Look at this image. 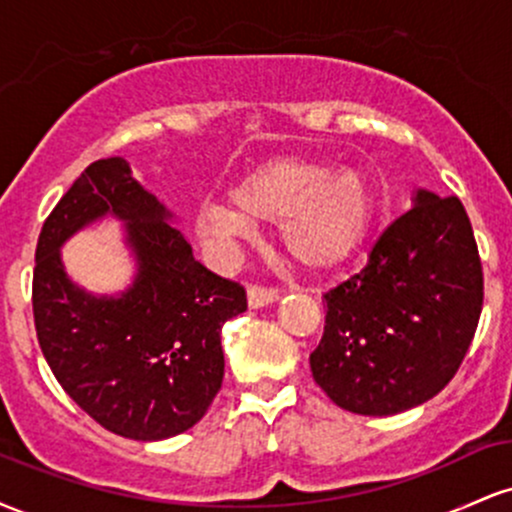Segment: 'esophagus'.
Listing matches in <instances>:
<instances>
[{
    "label": "esophagus",
    "mask_w": 512,
    "mask_h": 512,
    "mask_svg": "<svg viewBox=\"0 0 512 512\" xmlns=\"http://www.w3.org/2000/svg\"><path fill=\"white\" fill-rule=\"evenodd\" d=\"M274 301H279V289H267V286H250L248 289L250 308H264Z\"/></svg>",
    "instance_id": "esophagus-1"
}]
</instances>
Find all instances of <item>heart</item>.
<instances>
[{"mask_svg": "<svg viewBox=\"0 0 512 512\" xmlns=\"http://www.w3.org/2000/svg\"><path fill=\"white\" fill-rule=\"evenodd\" d=\"M195 211V228L214 245L250 236L252 223H281V243L293 262L313 272L354 255L373 221V190L356 168L332 170L303 156L264 161L228 192Z\"/></svg>", "mask_w": 512, "mask_h": 512, "instance_id": "obj_1", "label": "heart"}]
</instances>
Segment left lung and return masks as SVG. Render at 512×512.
<instances>
[{
  "label": "left lung",
  "mask_w": 512,
  "mask_h": 512,
  "mask_svg": "<svg viewBox=\"0 0 512 512\" xmlns=\"http://www.w3.org/2000/svg\"><path fill=\"white\" fill-rule=\"evenodd\" d=\"M325 332L310 354L337 407L390 416L455 378L484 303L472 223L457 197L419 190L375 240L366 267L325 293Z\"/></svg>",
  "instance_id": "1"
}]
</instances>
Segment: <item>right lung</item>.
Returning <instances> with one entry per match:
<instances>
[{"instance_id": "add662e5", "label": "right lung", "mask_w": 512, "mask_h": 512, "mask_svg": "<svg viewBox=\"0 0 512 512\" xmlns=\"http://www.w3.org/2000/svg\"><path fill=\"white\" fill-rule=\"evenodd\" d=\"M113 213L138 260L120 297H91L63 272V240ZM125 158L91 163L45 219L35 248L33 317L57 383L103 428L166 440L207 414L223 380L221 327L245 289L209 272Z\"/></svg>"}]
</instances>
